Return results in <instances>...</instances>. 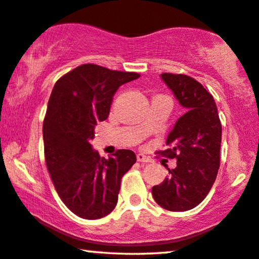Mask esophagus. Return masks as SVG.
Listing matches in <instances>:
<instances>
[{"label": "esophagus", "mask_w": 259, "mask_h": 259, "mask_svg": "<svg viewBox=\"0 0 259 259\" xmlns=\"http://www.w3.org/2000/svg\"><path fill=\"white\" fill-rule=\"evenodd\" d=\"M137 160H138V162L147 163V162H150V157L146 156V155H143L141 153H139V154H137Z\"/></svg>", "instance_id": "obj_1"}]
</instances>
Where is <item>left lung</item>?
Segmentation results:
<instances>
[{
    "mask_svg": "<svg viewBox=\"0 0 259 259\" xmlns=\"http://www.w3.org/2000/svg\"><path fill=\"white\" fill-rule=\"evenodd\" d=\"M186 112L175 124L166 139L169 149L161 155L176 158V168L152 189L155 201L172 212L198 206L215 182L220 166L221 122L214 98L196 79L182 74H161Z\"/></svg>",
    "mask_w": 259,
    "mask_h": 259,
    "instance_id": "obj_1",
    "label": "left lung"
}]
</instances>
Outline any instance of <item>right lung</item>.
Segmentation results:
<instances>
[{
    "label": "right lung",
    "mask_w": 259,
    "mask_h": 259,
    "mask_svg": "<svg viewBox=\"0 0 259 259\" xmlns=\"http://www.w3.org/2000/svg\"><path fill=\"white\" fill-rule=\"evenodd\" d=\"M140 77L93 63L78 66L55 83L44 119L46 165L67 207L77 217H106L118 201L121 178L137 162L128 149L99 156L90 141L97 122L109 117L119 87Z\"/></svg>",
    "instance_id": "1"
}]
</instances>
